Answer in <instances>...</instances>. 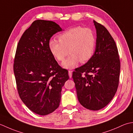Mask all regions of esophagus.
I'll list each match as a JSON object with an SVG mask.
<instances>
[{
  "mask_svg": "<svg viewBox=\"0 0 133 133\" xmlns=\"http://www.w3.org/2000/svg\"><path fill=\"white\" fill-rule=\"evenodd\" d=\"M69 75L70 78L72 77V71H70V70H69Z\"/></svg>",
  "mask_w": 133,
  "mask_h": 133,
  "instance_id": "34e87169",
  "label": "esophagus"
}]
</instances>
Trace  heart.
<instances>
[{"mask_svg":"<svg viewBox=\"0 0 133 133\" xmlns=\"http://www.w3.org/2000/svg\"><path fill=\"white\" fill-rule=\"evenodd\" d=\"M58 41L49 42V48L56 61H62L67 54L70 56L62 63L66 69H72L79 62L86 63L94 54L96 46V37L89 28L76 26L70 28L58 36Z\"/></svg>","mask_w":133,"mask_h":133,"instance_id":"1","label":"heart"}]
</instances>
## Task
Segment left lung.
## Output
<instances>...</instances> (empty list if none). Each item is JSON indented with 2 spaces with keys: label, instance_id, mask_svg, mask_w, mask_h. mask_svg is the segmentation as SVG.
Here are the masks:
<instances>
[{
  "label": "left lung",
  "instance_id": "1",
  "mask_svg": "<svg viewBox=\"0 0 133 133\" xmlns=\"http://www.w3.org/2000/svg\"><path fill=\"white\" fill-rule=\"evenodd\" d=\"M94 23L95 52L85 64L76 69L72 78L79 103L89 110H98L107 106L117 92L121 65L114 39L103 25L95 21Z\"/></svg>",
  "mask_w": 133,
  "mask_h": 133
}]
</instances>
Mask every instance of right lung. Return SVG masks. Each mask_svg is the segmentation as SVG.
Instances as JSON below:
<instances>
[{"label":"right lung","instance_id":"right-lung-1","mask_svg":"<svg viewBox=\"0 0 133 133\" xmlns=\"http://www.w3.org/2000/svg\"><path fill=\"white\" fill-rule=\"evenodd\" d=\"M62 29L55 22L36 20L17 46L14 72L20 98L30 110L46 115L58 108L62 87L69 79L51 54V38Z\"/></svg>","mask_w":133,"mask_h":133}]
</instances>
